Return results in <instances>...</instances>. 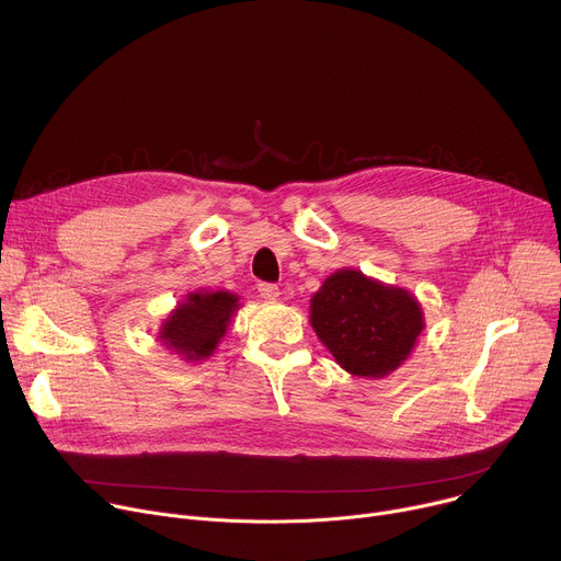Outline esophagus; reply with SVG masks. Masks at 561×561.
<instances>
[{
  "label": "esophagus",
  "instance_id": "1",
  "mask_svg": "<svg viewBox=\"0 0 561 561\" xmlns=\"http://www.w3.org/2000/svg\"><path fill=\"white\" fill-rule=\"evenodd\" d=\"M257 288H260V295H262L264 299H268V301L279 299V288H277V284H266V282H262Z\"/></svg>",
  "mask_w": 561,
  "mask_h": 561
}]
</instances>
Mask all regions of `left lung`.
Listing matches in <instances>:
<instances>
[{
    "mask_svg": "<svg viewBox=\"0 0 561 561\" xmlns=\"http://www.w3.org/2000/svg\"><path fill=\"white\" fill-rule=\"evenodd\" d=\"M310 327L346 373L381 379L409 359L426 324L411 290L340 268L310 297Z\"/></svg>",
    "mask_w": 561,
    "mask_h": 561,
    "instance_id": "1",
    "label": "left lung"
}]
</instances>
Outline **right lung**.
<instances>
[{
    "instance_id": "obj_1",
    "label": "right lung",
    "mask_w": 561,
    "mask_h": 561,
    "mask_svg": "<svg viewBox=\"0 0 561 561\" xmlns=\"http://www.w3.org/2000/svg\"><path fill=\"white\" fill-rule=\"evenodd\" d=\"M239 306V295L230 290H193L169 312L157 337L184 362H204L217 351Z\"/></svg>"
}]
</instances>
